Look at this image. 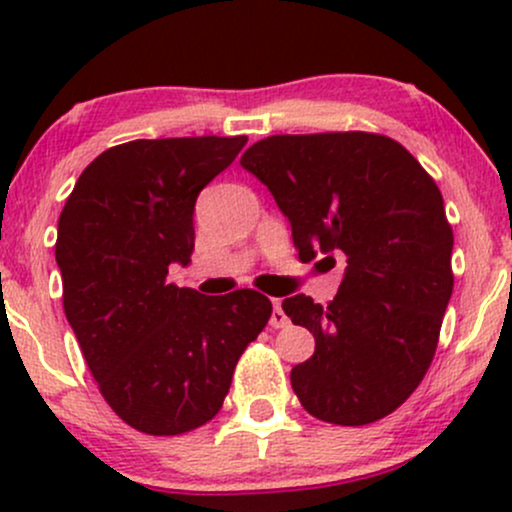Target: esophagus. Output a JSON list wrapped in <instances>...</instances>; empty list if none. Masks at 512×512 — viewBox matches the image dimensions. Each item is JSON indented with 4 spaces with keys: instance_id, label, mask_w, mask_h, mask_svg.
Masks as SVG:
<instances>
[{
    "instance_id": "34e87169",
    "label": "esophagus",
    "mask_w": 512,
    "mask_h": 512,
    "mask_svg": "<svg viewBox=\"0 0 512 512\" xmlns=\"http://www.w3.org/2000/svg\"><path fill=\"white\" fill-rule=\"evenodd\" d=\"M272 317H269V325L274 327V330H279V327H286L289 325V317H286V313H284V308H281V301L279 298H274L272 301Z\"/></svg>"
}]
</instances>
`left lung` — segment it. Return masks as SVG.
Segmentation results:
<instances>
[{"label": "left lung", "instance_id": "left-lung-1", "mask_svg": "<svg viewBox=\"0 0 512 512\" xmlns=\"http://www.w3.org/2000/svg\"><path fill=\"white\" fill-rule=\"evenodd\" d=\"M240 166L272 192L303 262L346 257L327 308L305 293L281 303L315 337V354L291 370L293 392L330 424L392 414L424 380L452 296L438 185L402 144L366 132L276 134Z\"/></svg>", "mask_w": 512, "mask_h": 512}]
</instances>
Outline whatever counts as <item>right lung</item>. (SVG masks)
Returning a JSON list of instances; mask_svg holds the SVG:
<instances>
[{
    "instance_id": "obj_1",
    "label": "right lung",
    "mask_w": 512,
    "mask_h": 512,
    "mask_svg": "<svg viewBox=\"0 0 512 512\" xmlns=\"http://www.w3.org/2000/svg\"><path fill=\"white\" fill-rule=\"evenodd\" d=\"M245 137L137 139L103 151L57 223L62 303L105 402L125 424L178 436L219 414L272 303L240 289L204 296L168 281L190 264L195 202Z\"/></svg>"
}]
</instances>
